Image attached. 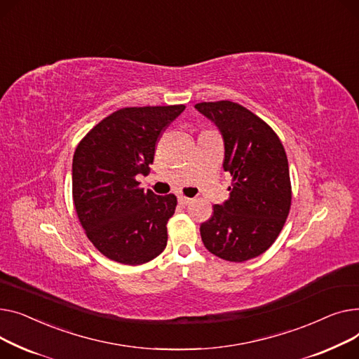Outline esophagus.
I'll use <instances>...</instances> for the list:
<instances>
[{
	"mask_svg": "<svg viewBox=\"0 0 359 359\" xmlns=\"http://www.w3.org/2000/svg\"><path fill=\"white\" fill-rule=\"evenodd\" d=\"M178 203H180L181 205H187V204L191 203V198H188V197H185V196H180V197H178Z\"/></svg>",
	"mask_w": 359,
	"mask_h": 359,
	"instance_id": "34e87169",
	"label": "esophagus"
}]
</instances>
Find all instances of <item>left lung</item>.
<instances>
[{"mask_svg": "<svg viewBox=\"0 0 359 359\" xmlns=\"http://www.w3.org/2000/svg\"><path fill=\"white\" fill-rule=\"evenodd\" d=\"M224 142V171L231 175L230 197L213 207L200 226L201 241L213 255L245 262L276 242L291 207V182L284 146L269 126L231 101L198 102Z\"/></svg>", "mask_w": 359, "mask_h": 359, "instance_id": "left-lung-1", "label": "left lung"}]
</instances>
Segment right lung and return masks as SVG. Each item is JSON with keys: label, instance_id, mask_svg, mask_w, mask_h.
Here are the masks:
<instances>
[{"label": "right lung", "instance_id": "right-lung-1", "mask_svg": "<svg viewBox=\"0 0 359 359\" xmlns=\"http://www.w3.org/2000/svg\"><path fill=\"white\" fill-rule=\"evenodd\" d=\"M185 105L124 107L102 118L76 146L72 197L87 238L104 257L140 265L162 254L166 223L175 213L174 194L140 188L162 132Z\"/></svg>", "mask_w": 359, "mask_h": 359}]
</instances>
